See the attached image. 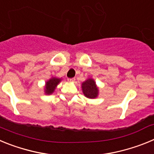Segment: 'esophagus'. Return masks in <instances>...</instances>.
<instances>
[{
  "label": "esophagus",
  "mask_w": 154,
  "mask_h": 154,
  "mask_svg": "<svg viewBox=\"0 0 154 154\" xmlns=\"http://www.w3.org/2000/svg\"><path fill=\"white\" fill-rule=\"evenodd\" d=\"M75 80V78H69V79H68V81L70 82H74Z\"/></svg>",
  "instance_id": "esophagus-1"
}]
</instances>
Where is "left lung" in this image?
I'll list each match as a JSON object with an SVG mask.
<instances>
[{
    "label": "left lung",
    "mask_w": 154,
    "mask_h": 154,
    "mask_svg": "<svg viewBox=\"0 0 154 154\" xmlns=\"http://www.w3.org/2000/svg\"><path fill=\"white\" fill-rule=\"evenodd\" d=\"M82 91L83 93L86 97L90 98V99H94L96 98L98 95V88L96 85V82L94 80L88 79L87 81L84 82L82 83Z\"/></svg>",
    "instance_id": "obj_1"
}]
</instances>
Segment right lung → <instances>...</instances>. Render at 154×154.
Wrapping results in <instances>:
<instances>
[{
    "label": "right lung",
    "mask_w": 154,
    "mask_h": 154,
    "mask_svg": "<svg viewBox=\"0 0 154 154\" xmlns=\"http://www.w3.org/2000/svg\"><path fill=\"white\" fill-rule=\"evenodd\" d=\"M60 79L57 78H52L46 82L45 92L47 94H51L55 90L56 85L59 83Z\"/></svg>",
    "instance_id": "right-lung-1"
}]
</instances>
